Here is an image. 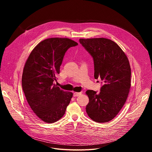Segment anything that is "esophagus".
I'll return each instance as SVG.
<instances>
[{
    "instance_id": "esophagus-1",
    "label": "esophagus",
    "mask_w": 152,
    "mask_h": 152,
    "mask_svg": "<svg viewBox=\"0 0 152 152\" xmlns=\"http://www.w3.org/2000/svg\"><path fill=\"white\" fill-rule=\"evenodd\" d=\"M81 94H82V93H81V92H80V93L75 92V93H73V96H74V97H77V96H80V95H81Z\"/></svg>"
}]
</instances>
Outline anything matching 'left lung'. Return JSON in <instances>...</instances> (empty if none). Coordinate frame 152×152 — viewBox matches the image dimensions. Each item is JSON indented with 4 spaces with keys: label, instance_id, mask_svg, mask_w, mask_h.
I'll return each mask as SVG.
<instances>
[{
    "label": "left lung",
    "instance_id": "1",
    "mask_svg": "<svg viewBox=\"0 0 152 152\" xmlns=\"http://www.w3.org/2000/svg\"><path fill=\"white\" fill-rule=\"evenodd\" d=\"M93 57L94 78L104 84L100 91L87 90L89 103L86 112L97 123L113 120L124 104L131 88V70L127 57L114 41L104 38L79 39Z\"/></svg>",
    "mask_w": 152,
    "mask_h": 152
}]
</instances>
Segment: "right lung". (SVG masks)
I'll use <instances>...</instances> for the list:
<instances>
[{
  "instance_id": "add662e5",
  "label": "right lung",
  "mask_w": 152,
  "mask_h": 152,
  "mask_svg": "<svg viewBox=\"0 0 152 152\" xmlns=\"http://www.w3.org/2000/svg\"><path fill=\"white\" fill-rule=\"evenodd\" d=\"M78 44L69 38H50L41 41L30 53L23 69L22 88L29 106L43 121L62 117L73 96L54 84L67 50Z\"/></svg>"
}]
</instances>
